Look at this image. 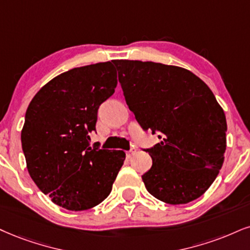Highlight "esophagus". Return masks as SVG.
Segmentation results:
<instances>
[{
	"label": "esophagus",
	"instance_id": "1",
	"mask_svg": "<svg viewBox=\"0 0 250 250\" xmlns=\"http://www.w3.org/2000/svg\"><path fill=\"white\" fill-rule=\"evenodd\" d=\"M135 152H137V148H135V147H131L130 150H127V152H126V155H127L128 158H130V156L133 155Z\"/></svg>",
	"mask_w": 250,
	"mask_h": 250
}]
</instances>
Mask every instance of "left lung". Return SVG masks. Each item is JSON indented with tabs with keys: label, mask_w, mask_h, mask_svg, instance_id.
<instances>
[{
	"label": "left lung",
	"mask_w": 250,
	"mask_h": 250,
	"mask_svg": "<svg viewBox=\"0 0 250 250\" xmlns=\"http://www.w3.org/2000/svg\"><path fill=\"white\" fill-rule=\"evenodd\" d=\"M113 63L137 122L161 140L144 149L153 160L141 176L147 191L172 205L197 199L213 183L226 149V117L213 92L181 67L138 60Z\"/></svg>",
	"instance_id": "obj_1"
}]
</instances>
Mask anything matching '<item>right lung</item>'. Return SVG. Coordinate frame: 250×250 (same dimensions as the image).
<instances>
[{"instance_id": "obj_1", "label": "right lung", "mask_w": 250, "mask_h": 250, "mask_svg": "<svg viewBox=\"0 0 250 250\" xmlns=\"http://www.w3.org/2000/svg\"><path fill=\"white\" fill-rule=\"evenodd\" d=\"M117 87L115 66L100 62L64 72L32 98L21 130L31 178L54 204L94 208L110 195L125 160L123 150L90 147L98 107Z\"/></svg>"}]
</instances>
